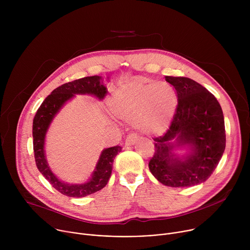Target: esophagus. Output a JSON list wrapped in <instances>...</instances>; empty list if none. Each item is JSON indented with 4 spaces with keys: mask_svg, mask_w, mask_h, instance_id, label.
Returning <instances> with one entry per match:
<instances>
[{
    "mask_svg": "<svg viewBox=\"0 0 250 250\" xmlns=\"http://www.w3.org/2000/svg\"><path fill=\"white\" fill-rule=\"evenodd\" d=\"M138 139V136L134 133H131L129 135H127L126 139H125V146H133L136 144V141Z\"/></svg>",
    "mask_w": 250,
    "mask_h": 250,
    "instance_id": "1",
    "label": "esophagus"
}]
</instances>
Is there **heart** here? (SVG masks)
Wrapping results in <instances>:
<instances>
[{
	"label": "heart",
	"instance_id": "heart-1",
	"mask_svg": "<svg viewBox=\"0 0 250 250\" xmlns=\"http://www.w3.org/2000/svg\"><path fill=\"white\" fill-rule=\"evenodd\" d=\"M112 113L120 120L134 123L144 132L164 129L177 108V94L167 82L136 79L118 87L110 97Z\"/></svg>",
	"mask_w": 250,
	"mask_h": 250
}]
</instances>
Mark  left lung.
<instances>
[{"mask_svg":"<svg viewBox=\"0 0 250 250\" xmlns=\"http://www.w3.org/2000/svg\"><path fill=\"white\" fill-rule=\"evenodd\" d=\"M165 80L175 88L178 104L167 131L153 138L155 152L148 167L165 186H195L208 179L224 154V114L216 97L196 81L172 76ZM183 146L189 150L186 156L172 152Z\"/></svg>","mask_w":250,"mask_h":250,"instance_id":"8db88e82","label":"left lung"}]
</instances>
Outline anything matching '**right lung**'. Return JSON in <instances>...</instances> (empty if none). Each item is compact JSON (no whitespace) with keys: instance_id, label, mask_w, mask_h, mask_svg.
Instances as JSON below:
<instances>
[{"instance_id":"add662e5","label":"right lung","mask_w":250,"mask_h":250,"mask_svg":"<svg viewBox=\"0 0 250 250\" xmlns=\"http://www.w3.org/2000/svg\"><path fill=\"white\" fill-rule=\"evenodd\" d=\"M101 80L102 77L100 76H90L59 86L45 98L33 119L32 136L35 164L52 187L67 197H86L103 189L111 177L115 157L122 151V147L119 146L104 149L92 177L84 184H68L59 180L50 170L45 158V135L55 115L64 104L75 95L88 94L103 100L108 91Z\"/></svg>"}]
</instances>
